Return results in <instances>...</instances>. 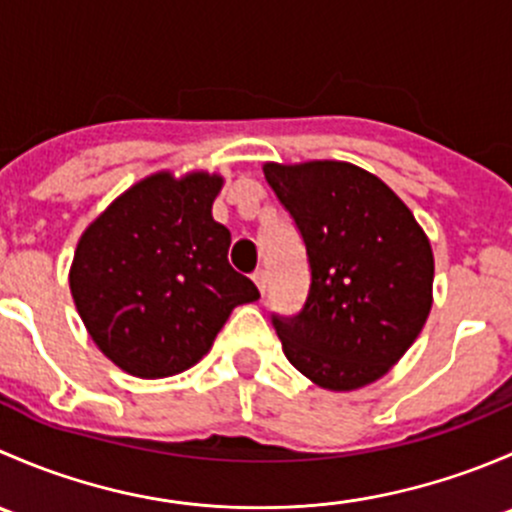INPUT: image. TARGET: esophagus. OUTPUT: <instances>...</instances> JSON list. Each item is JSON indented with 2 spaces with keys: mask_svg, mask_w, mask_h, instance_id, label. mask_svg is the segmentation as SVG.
<instances>
[{
  "mask_svg": "<svg viewBox=\"0 0 512 512\" xmlns=\"http://www.w3.org/2000/svg\"><path fill=\"white\" fill-rule=\"evenodd\" d=\"M252 282H255L257 289H260V294H265V289H267L265 270H255V272H252Z\"/></svg>",
  "mask_w": 512,
  "mask_h": 512,
  "instance_id": "esophagus-1",
  "label": "esophagus"
}]
</instances>
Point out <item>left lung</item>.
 <instances>
[{
	"label": "left lung",
	"instance_id": "obj_1",
	"mask_svg": "<svg viewBox=\"0 0 512 512\" xmlns=\"http://www.w3.org/2000/svg\"><path fill=\"white\" fill-rule=\"evenodd\" d=\"M307 247L297 317H272L289 364L327 391L374 384L409 352L433 304V250L404 200L344 160L265 163Z\"/></svg>",
	"mask_w": 512,
	"mask_h": 512
}]
</instances>
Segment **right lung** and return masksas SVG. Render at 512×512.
I'll use <instances>...</instances> for the list:
<instances>
[{"mask_svg": "<svg viewBox=\"0 0 512 512\" xmlns=\"http://www.w3.org/2000/svg\"><path fill=\"white\" fill-rule=\"evenodd\" d=\"M223 175L170 170L118 195L84 230L69 287L91 339L118 369L163 379L198 364L237 304L260 292L227 262L213 220Z\"/></svg>", "mask_w": 512, "mask_h": 512, "instance_id": "1", "label": "right lung"}]
</instances>
